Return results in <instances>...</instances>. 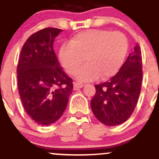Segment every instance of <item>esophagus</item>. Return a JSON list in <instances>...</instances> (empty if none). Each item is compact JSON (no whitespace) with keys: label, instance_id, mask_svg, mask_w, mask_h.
I'll list each match as a JSON object with an SVG mask.
<instances>
[{"label":"esophagus","instance_id":"obj_1","mask_svg":"<svg viewBox=\"0 0 159 159\" xmlns=\"http://www.w3.org/2000/svg\"><path fill=\"white\" fill-rule=\"evenodd\" d=\"M84 84H82V83H81V82H75L74 83V90H75V91H76V90L81 89V88L84 87Z\"/></svg>","mask_w":159,"mask_h":159}]
</instances>
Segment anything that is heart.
Listing matches in <instances>:
<instances>
[{
  "mask_svg": "<svg viewBox=\"0 0 159 159\" xmlns=\"http://www.w3.org/2000/svg\"><path fill=\"white\" fill-rule=\"evenodd\" d=\"M129 44L124 34L105 30H87L78 33L59 51L65 70L74 75L83 63L86 65L77 73L83 81L107 79L114 76L122 65Z\"/></svg>",
  "mask_w": 159,
  "mask_h": 159,
  "instance_id": "obj_1",
  "label": "heart"
}]
</instances>
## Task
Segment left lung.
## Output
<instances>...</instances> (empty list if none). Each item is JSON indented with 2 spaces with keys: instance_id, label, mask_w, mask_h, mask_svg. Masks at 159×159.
<instances>
[{
  "instance_id": "8db88e82",
  "label": "left lung",
  "mask_w": 159,
  "mask_h": 159,
  "mask_svg": "<svg viewBox=\"0 0 159 159\" xmlns=\"http://www.w3.org/2000/svg\"><path fill=\"white\" fill-rule=\"evenodd\" d=\"M142 81V51L137 44L115 76L94 85L96 93L91 107L98 120L108 126L127 121L137 105Z\"/></svg>"
}]
</instances>
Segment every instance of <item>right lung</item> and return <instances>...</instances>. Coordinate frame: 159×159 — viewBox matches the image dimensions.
Returning <instances> with one entry per match:
<instances>
[{"label": "right lung", "instance_id": "right-lung-1", "mask_svg": "<svg viewBox=\"0 0 159 159\" xmlns=\"http://www.w3.org/2000/svg\"><path fill=\"white\" fill-rule=\"evenodd\" d=\"M62 30L47 28L28 38L18 60L17 86L27 114L35 122L48 125L63 115L73 91L72 79L60 66L54 38Z\"/></svg>", "mask_w": 159, "mask_h": 159}]
</instances>
